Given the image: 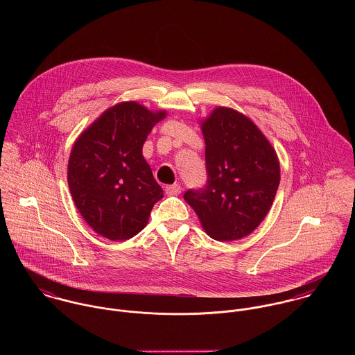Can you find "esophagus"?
<instances>
[{
    "label": "esophagus",
    "mask_w": 355,
    "mask_h": 355,
    "mask_svg": "<svg viewBox=\"0 0 355 355\" xmlns=\"http://www.w3.org/2000/svg\"><path fill=\"white\" fill-rule=\"evenodd\" d=\"M180 191H182V189H180V184H178V183L165 186V194H168V196H178V194H180Z\"/></svg>",
    "instance_id": "esophagus-1"
}]
</instances>
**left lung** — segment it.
<instances>
[{"mask_svg":"<svg viewBox=\"0 0 355 355\" xmlns=\"http://www.w3.org/2000/svg\"><path fill=\"white\" fill-rule=\"evenodd\" d=\"M207 184L184 200L205 232L220 242L250 235L275 201L280 164L268 138L246 114L216 106L201 121Z\"/></svg>","mask_w":355,"mask_h":355,"instance_id":"left-lung-1","label":"left lung"}]
</instances>
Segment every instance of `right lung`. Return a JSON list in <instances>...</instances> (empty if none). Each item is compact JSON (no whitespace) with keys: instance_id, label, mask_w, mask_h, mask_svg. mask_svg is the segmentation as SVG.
<instances>
[{"instance_id":"right-lung-1","label":"right lung","mask_w":355,"mask_h":355,"mask_svg":"<svg viewBox=\"0 0 355 355\" xmlns=\"http://www.w3.org/2000/svg\"><path fill=\"white\" fill-rule=\"evenodd\" d=\"M166 110L137 101L119 102L96 119L75 141L67 180L85 221L109 241H125L149 221L162 189L153 178L142 148Z\"/></svg>"}]
</instances>
